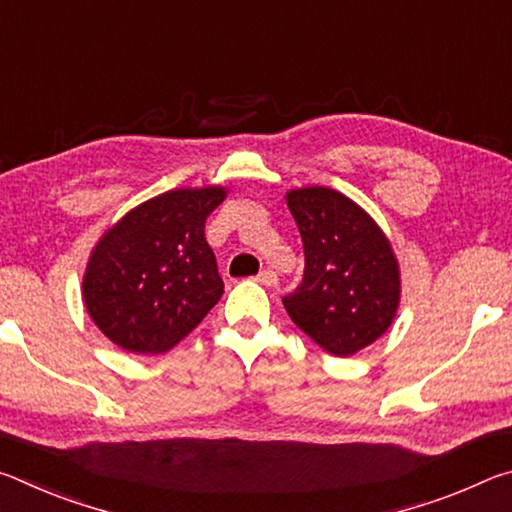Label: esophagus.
<instances>
[{"label": "esophagus", "instance_id": "esophagus-1", "mask_svg": "<svg viewBox=\"0 0 512 512\" xmlns=\"http://www.w3.org/2000/svg\"><path fill=\"white\" fill-rule=\"evenodd\" d=\"M255 280H257L259 284H264V287H275V284H277V275H275V271H271V268H264V271L257 273Z\"/></svg>", "mask_w": 512, "mask_h": 512}]
</instances>
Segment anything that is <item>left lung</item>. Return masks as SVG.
I'll return each instance as SVG.
<instances>
[{
	"label": "left lung",
	"mask_w": 512,
	"mask_h": 512,
	"mask_svg": "<svg viewBox=\"0 0 512 512\" xmlns=\"http://www.w3.org/2000/svg\"><path fill=\"white\" fill-rule=\"evenodd\" d=\"M289 210L305 248L302 282L284 309L318 348L350 357L391 327L400 302V271L384 232L327 187L296 189Z\"/></svg>",
	"instance_id": "8db88e82"
}]
</instances>
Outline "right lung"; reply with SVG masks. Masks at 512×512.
Listing matches in <instances>:
<instances>
[{"instance_id":"1","label":"right lung","mask_w":512,"mask_h":512,"mask_svg":"<svg viewBox=\"0 0 512 512\" xmlns=\"http://www.w3.org/2000/svg\"><path fill=\"white\" fill-rule=\"evenodd\" d=\"M221 187L151 198L110 228L90 257L83 298L119 348L162 354L180 343L223 296L205 221Z\"/></svg>"}]
</instances>
